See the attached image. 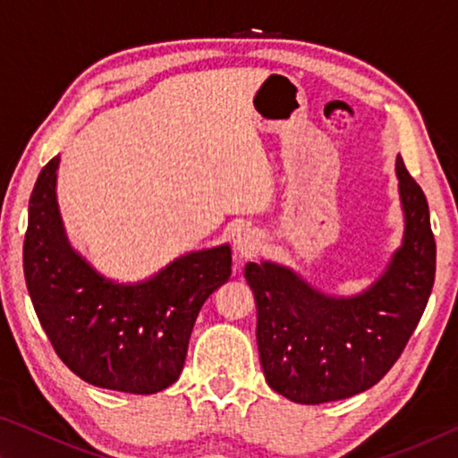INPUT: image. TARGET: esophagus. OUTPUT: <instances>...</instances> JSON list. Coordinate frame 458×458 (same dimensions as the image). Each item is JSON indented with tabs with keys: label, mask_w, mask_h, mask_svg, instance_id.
Returning a JSON list of instances; mask_svg holds the SVG:
<instances>
[{
	"label": "esophagus",
	"mask_w": 458,
	"mask_h": 458,
	"mask_svg": "<svg viewBox=\"0 0 458 458\" xmlns=\"http://www.w3.org/2000/svg\"><path fill=\"white\" fill-rule=\"evenodd\" d=\"M260 248V236L257 230L252 228H242L234 236V250L240 254V257L246 259V257H252V254H257Z\"/></svg>",
	"instance_id": "esophagus-1"
}]
</instances>
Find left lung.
<instances>
[{
  "label": "left lung",
  "mask_w": 458,
  "mask_h": 458,
  "mask_svg": "<svg viewBox=\"0 0 458 458\" xmlns=\"http://www.w3.org/2000/svg\"><path fill=\"white\" fill-rule=\"evenodd\" d=\"M402 244L384 273L355 294H329L273 260L244 268L257 301V341L268 386L297 404L352 398L382 379L428 303L437 244L428 201L396 157Z\"/></svg>",
  "instance_id": "8db88e82"
}]
</instances>
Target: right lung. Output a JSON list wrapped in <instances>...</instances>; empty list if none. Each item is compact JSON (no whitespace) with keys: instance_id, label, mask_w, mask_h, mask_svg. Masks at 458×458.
Masks as SVG:
<instances>
[{"instance_id":"right-lung-1","label":"right lung","mask_w":458,"mask_h":458,"mask_svg":"<svg viewBox=\"0 0 458 458\" xmlns=\"http://www.w3.org/2000/svg\"><path fill=\"white\" fill-rule=\"evenodd\" d=\"M60 157L38 175L24 275L38 319L71 371L92 386L157 394L183 369L201 305L232 275L230 244L185 252L145 281H113L74 250L62 222Z\"/></svg>"}]
</instances>
